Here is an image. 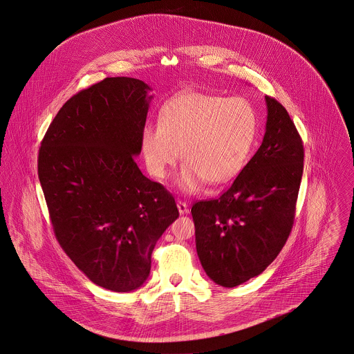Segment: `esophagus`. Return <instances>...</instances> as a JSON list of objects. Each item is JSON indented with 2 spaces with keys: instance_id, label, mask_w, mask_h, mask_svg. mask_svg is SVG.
<instances>
[{
  "instance_id": "esophagus-1",
  "label": "esophagus",
  "mask_w": 354,
  "mask_h": 354,
  "mask_svg": "<svg viewBox=\"0 0 354 354\" xmlns=\"http://www.w3.org/2000/svg\"><path fill=\"white\" fill-rule=\"evenodd\" d=\"M176 205H178V209H179V213H180V214H186V213H189V205H187L186 203H183V201H178V203H176Z\"/></svg>"
}]
</instances>
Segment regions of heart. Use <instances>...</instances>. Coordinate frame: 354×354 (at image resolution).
I'll return each instance as SVG.
<instances>
[{"label": "heart", "instance_id": "heart-1", "mask_svg": "<svg viewBox=\"0 0 354 354\" xmlns=\"http://www.w3.org/2000/svg\"><path fill=\"white\" fill-rule=\"evenodd\" d=\"M257 131L259 115L246 98L189 91L164 105L158 127L142 129V156L149 172L164 179L180 151L185 164L176 185L192 194L204 180L223 185L235 179L249 161Z\"/></svg>", "mask_w": 354, "mask_h": 354}]
</instances>
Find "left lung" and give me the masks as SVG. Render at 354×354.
I'll list each match as a JSON object with an SVG mask.
<instances>
[{"mask_svg": "<svg viewBox=\"0 0 354 354\" xmlns=\"http://www.w3.org/2000/svg\"><path fill=\"white\" fill-rule=\"evenodd\" d=\"M266 102V134L256 154L218 198L192 208L201 266L223 287L260 275L294 224L304 145L282 104L270 95Z\"/></svg>", "mask_w": 354, "mask_h": 354, "instance_id": "1", "label": "left lung"}]
</instances>
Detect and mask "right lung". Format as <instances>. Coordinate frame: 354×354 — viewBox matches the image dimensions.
Masks as SVG:
<instances>
[{
    "label": "right lung",
    "instance_id": "add662e5",
    "mask_svg": "<svg viewBox=\"0 0 354 354\" xmlns=\"http://www.w3.org/2000/svg\"><path fill=\"white\" fill-rule=\"evenodd\" d=\"M149 90L140 79L118 76L76 93L38 154L56 239L91 282L116 292L145 283L156 242L179 216L172 194L134 160Z\"/></svg>",
    "mask_w": 354,
    "mask_h": 354
}]
</instances>
